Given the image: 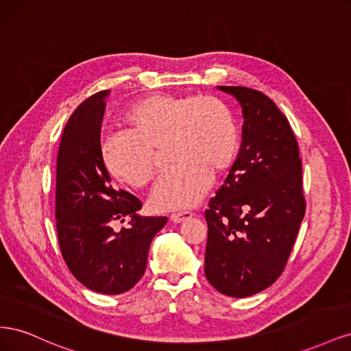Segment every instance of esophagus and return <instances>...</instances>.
Listing matches in <instances>:
<instances>
[{
	"label": "esophagus",
	"instance_id": "obj_1",
	"mask_svg": "<svg viewBox=\"0 0 351 351\" xmlns=\"http://www.w3.org/2000/svg\"><path fill=\"white\" fill-rule=\"evenodd\" d=\"M192 217H193V212L184 210V212H178V214H173L171 217H169V219L176 222V224H180V222H183V221L192 218Z\"/></svg>",
	"mask_w": 351,
	"mask_h": 351
}]
</instances>
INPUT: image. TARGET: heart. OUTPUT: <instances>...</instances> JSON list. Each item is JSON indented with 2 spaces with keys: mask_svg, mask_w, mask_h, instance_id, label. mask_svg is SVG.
Returning a JSON list of instances; mask_svg holds the SVG:
<instances>
[{
  "mask_svg": "<svg viewBox=\"0 0 351 351\" xmlns=\"http://www.w3.org/2000/svg\"><path fill=\"white\" fill-rule=\"evenodd\" d=\"M127 133L99 145L101 164L117 182L142 189L155 174V154L167 145L173 168L149 199L156 212L193 208L209 192L212 174L222 176L239 155V130L231 110L215 97L156 93L123 117Z\"/></svg>",
  "mask_w": 351,
  "mask_h": 351,
  "instance_id": "1",
  "label": "heart"
}]
</instances>
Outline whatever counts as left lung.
Here are the masks:
<instances>
[{"label":"left lung","instance_id":"8db88e82","mask_svg":"<svg viewBox=\"0 0 351 351\" xmlns=\"http://www.w3.org/2000/svg\"><path fill=\"white\" fill-rule=\"evenodd\" d=\"M243 112L241 146L205 210V275L230 297L256 294L277 281L304 217L302 159L289 120L267 95L218 86Z\"/></svg>","mask_w":351,"mask_h":351}]
</instances>
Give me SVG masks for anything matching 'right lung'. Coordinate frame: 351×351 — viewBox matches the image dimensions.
<instances>
[{
  "label": "right lung",
  "instance_id": "add662e5",
  "mask_svg": "<svg viewBox=\"0 0 351 351\" xmlns=\"http://www.w3.org/2000/svg\"><path fill=\"white\" fill-rule=\"evenodd\" d=\"M101 90L83 101L69 119L57 158L56 218L62 258L88 289L121 294L146 271L147 252L167 217H141L142 202L111 184L99 159L105 98ZM130 217V227L113 230Z\"/></svg>",
  "mask_w": 351,
  "mask_h": 351
}]
</instances>
